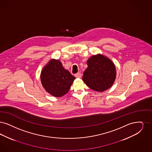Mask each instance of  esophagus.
Segmentation results:
<instances>
[{
	"mask_svg": "<svg viewBox=\"0 0 152 152\" xmlns=\"http://www.w3.org/2000/svg\"><path fill=\"white\" fill-rule=\"evenodd\" d=\"M81 76H82V74H81V73H79V72L75 74V77H77V78H80Z\"/></svg>",
	"mask_w": 152,
	"mask_h": 152,
	"instance_id": "obj_1",
	"label": "esophagus"
}]
</instances>
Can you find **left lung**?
Wrapping results in <instances>:
<instances>
[{
    "label": "left lung",
    "mask_w": 152,
    "mask_h": 152,
    "mask_svg": "<svg viewBox=\"0 0 152 152\" xmlns=\"http://www.w3.org/2000/svg\"><path fill=\"white\" fill-rule=\"evenodd\" d=\"M88 67L82 79L90 88L104 91L111 87L116 78V69L110 59L102 55L93 56L87 61Z\"/></svg>",
    "instance_id": "1"
}]
</instances>
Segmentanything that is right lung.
<instances>
[{"instance_id":"1","label":"right lung","mask_w":152,"mask_h":152,"mask_svg":"<svg viewBox=\"0 0 152 152\" xmlns=\"http://www.w3.org/2000/svg\"><path fill=\"white\" fill-rule=\"evenodd\" d=\"M75 78L65 70L58 60L52 59L41 73V80L48 93L61 97L69 91Z\"/></svg>"}]
</instances>
